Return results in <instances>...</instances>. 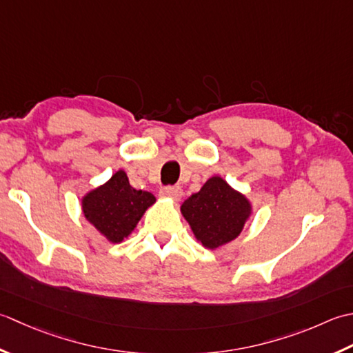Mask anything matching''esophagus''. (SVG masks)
Segmentation results:
<instances>
[{
  "instance_id": "1",
  "label": "esophagus",
  "mask_w": 353,
  "mask_h": 353,
  "mask_svg": "<svg viewBox=\"0 0 353 353\" xmlns=\"http://www.w3.org/2000/svg\"><path fill=\"white\" fill-rule=\"evenodd\" d=\"M161 193L163 195H166L172 199H181L183 196V189L179 185H168V187H163L161 189Z\"/></svg>"
}]
</instances>
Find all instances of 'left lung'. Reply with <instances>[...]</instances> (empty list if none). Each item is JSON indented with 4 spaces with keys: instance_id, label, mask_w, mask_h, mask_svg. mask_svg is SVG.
Here are the masks:
<instances>
[{
    "instance_id": "8db88e82",
    "label": "left lung",
    "mask_w": 353,
    "mask_h": 353,
    "mask_svg": "<svg viewBox=\"0 0 353 353\" xmlns=\"http://www.w3.org/2000/svg\"><path fill=\"white\" fill-rule=\"evenodd\" d=\"M184 219L205 248H219L241 234L251 216L250 201L227 184L212 176L181 205Z\"/></svg>"
}]
</instances>
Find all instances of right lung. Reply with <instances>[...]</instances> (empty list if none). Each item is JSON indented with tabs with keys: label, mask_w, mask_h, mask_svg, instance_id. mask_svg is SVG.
<instances>
[{
	"label": "right lung",
	"mask_w": 353,
	"mask_h": 353,
	"mask_svg": "<svg viewBox=\"0 0 353 353\" xmlns=\"http://www.w3.org/2000/svg\"><path fill=\"white\" fill-rule=\"evenodd\" d=\"M154 203L152 193L134 189L125 170H119L105 184L86 193L82 198V210L86 221L100 234L112 243H119L134 232Z\"/></svg>",
	"instance_id": "add662e5"
}]
</instances>
